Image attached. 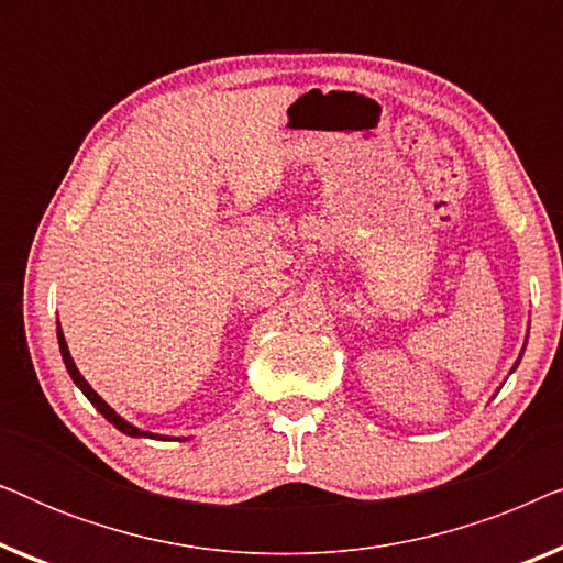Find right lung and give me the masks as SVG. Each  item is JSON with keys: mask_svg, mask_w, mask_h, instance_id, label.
Wrapping results in <instances>:
<instances>
[{"mask_svg": "<svg viewBox=\"0 0 563 563\" xmlns=\"http://www.w3.org/2000/svg\"><path fill=\"white\" fill-rule=\"evenodd\" d=\"M58 345H60V356H64V364H66V368H68V374H71V379H74V384H76V387H79V389L84 391V397H87V399H89V402H91V405H95V407H97V410H99V412H102V415H104V418H107V420H110V422H112V426L120 430V433H125V435H133V438H141V435L156 438V435H151V433H143V430H137L135 426H130V422H125V420H122V418H120V415H118V412H114V410H112V407H110V405H107V402H104V399H102V397H99V395H97V391L89 387V384H87V379H84V376L79 374V368H76V364H74V358H71V353H68V345H66V341H64V333H60V328H58Z\"/></svg>", "mask_w": 563, "mask_h": 563, "instance_id": "obj_1", "label": "right lung"}]
</instances>
